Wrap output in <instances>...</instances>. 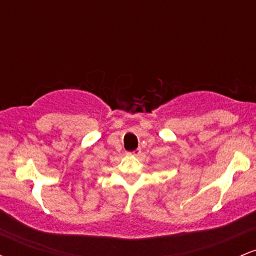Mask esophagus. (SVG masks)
<instances>
[{"mask_svg":"<svg viewBox=\"0 0 256 256\" xmlns=\"http://www.w3.org/2000/svg\"><path fill=\"white\" fill-rule=\"evenodd\" d=\"M126 154H128V156H138V155L140 154V149H136V150L134 152H128Z\"/></svg>","mask_w":256,"mask_h":256,"instance_id":"esophagus-1","label":"esophagus"}]
</instances>
